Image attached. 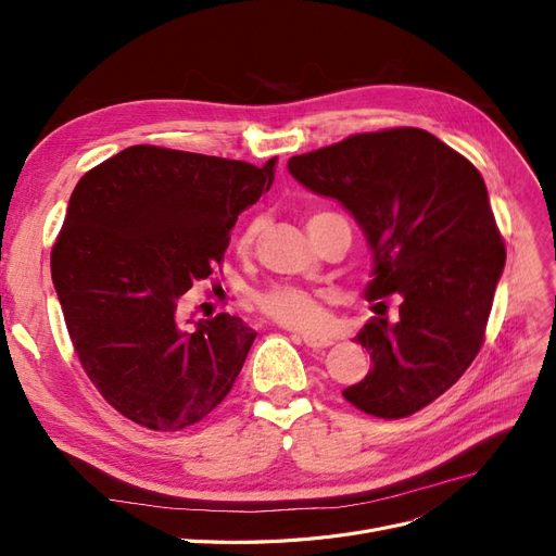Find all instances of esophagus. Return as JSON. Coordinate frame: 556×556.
Segmentation results:
<instances>
[{
  "instance_id": "obj_1",
  "label": "esophagus",
  "mask_w": 556,
  "mask_h": 556,
  "mask_svg": "<svg viewBox=\"0 0 556 556\" xmlns=\"http://www.w3.org/2000/svg\"><path fill=\"white\" fill-rule=\"evenodd\" d=\"M301 341L313 350H323L331 345V339H327V336H315V333H301Z\"/></svg>"
}]
</instances>
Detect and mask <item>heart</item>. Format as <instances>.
<instances>
[{"label":"heart","mask_w":556,"mask_h":556,"mask_svg":"<svg viewBox=\"0 0 556 556\" xmlns=\"http://www.w3.org/2000/svg\"><path fill=\"white\" fill-rule=\"evenodd\" d=\"M319 215V213H315ZM313 215V217H315ZM260 233V223H252L239 239V248L248 250L252 243H255ZM257 306L264 315H268L276 323L292 327V329H317L323 325V296L317 292L296 288V285H271L264 292L255 296Z\"/></svg>","instance_id":"b5f03b06"}]
</instances>
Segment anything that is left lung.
Listing matches in <instances>:
<instances>
[{
    "mask_svg": "<svg viewBox=\"0 0 556 556\" xmlns=\"http://www.w3.org/2000/svg\"><path fill=\"white\" fill-rule=\"evenodd\" d=\"M288 169L362 227L374 257L368 301L401 296L394 319L378 301L357 333L374 366L343 396L382 419L422 410L476 359L506 266L480 172L417 127L355 134Z\"/></svg>",
    "mask_w": 556,
    "mask_h": 556,
    "instance_id": "8db88e82",
    "label": "left lung"
}]
</instances>
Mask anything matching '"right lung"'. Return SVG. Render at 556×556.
I'll use <instances>...</instances> for the list:
<instances>
[{"label":"right lung","instance_id":"1","mask_svg":"<svg viewBox=\"0 0 556 556\" xmlns=\"http://www.w3.org/2000/svg\"><path fill=\"white\" fill-rule=\"evenodd\" d=\"M274 166L131 146L78 180L50 274L83 368L131 422L197 425L241 374L257 333L229 313L182 319L180 306Z\"/></svg>","mask_w":556,"mask_h":556}]
</instances>
